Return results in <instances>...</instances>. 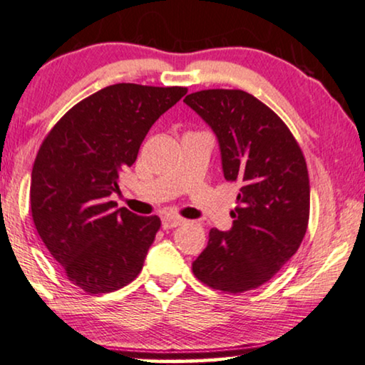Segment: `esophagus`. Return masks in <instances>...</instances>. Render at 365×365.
<instances>
[{
	"label": "esophagus",
	"instance_id": "1",
	"mask_svg": "<svg viewBox=\"0 0 365 365\" xmlns=\"http://www.w3.org/2000/svg\"><path fill=\"white\" fill-rule=\"evenodd\" d=\"M182 223H185V220L180 217H175V215H165V217L162 218V227L165 230L180 227Z\"/></svg>",
	"mask_w": 365,
	"mask_h": 365
}]
</instances>
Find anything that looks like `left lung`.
Here are the masks:
<instances>
[{"label":"left lung","instance_id":"left-lung-1","mask_svg":"<svg viewBox=\"0 0 365 365\" xmlns=\"http://www.w3.org/2000/svg\"><path fill=\"white\" fill-rule=\"evenodd\" d=\"M217 135L223 175L240 183L228 232L210 230L193 274L213 289L243 292L269 281L299 248L309 222L304 155L286 124L255 96L208 89L183 99Z\"/></svg>","mask_w":365,"mask_h":365}]
</instances>
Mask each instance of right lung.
Here are the masks:
<instances>
[{
  "mask_svg": "<svg viewBox=\"0 0 365 365\" xmlns=\"http://www.w3.org/2000/svg\"><path fill=\"white\" fill-rule=\"evenodd\" d=\"M187 87L114 84L66 112L31 173L36 230L71 283L91 294L127 286L142 271L160 218L115 208L120 172Z\"/></svg>",
  "mask_w": 365,
  "mask_h": 365,
  "instance_id": "1",
  "label": "right lung"
}]
</instances>
